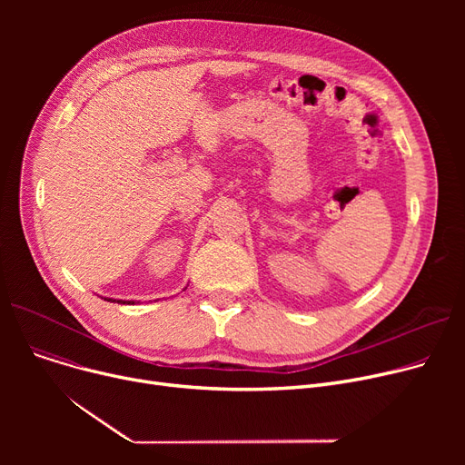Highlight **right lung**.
Returning a JSON list of instances; mask_svg holds the SVG:
<instances>
[{
	"label": "right lung",
	"mask_w": 465,
	"mask_h": 465,
	"mask_svg": "<svg viewBox=\"0 0 465 465\" xmlns=\"http://www.w3.org/2000/svg\"><path fill=\"white\" fill-rule=\"evenodd\" d=\"M105 300H107V298H105ZM107 302H118V303H128V305H130V303H132V305L135 303V302H124V300H111V298H109Z\"/></svg>",
	"instance_id": "1"
}]
</instances>
